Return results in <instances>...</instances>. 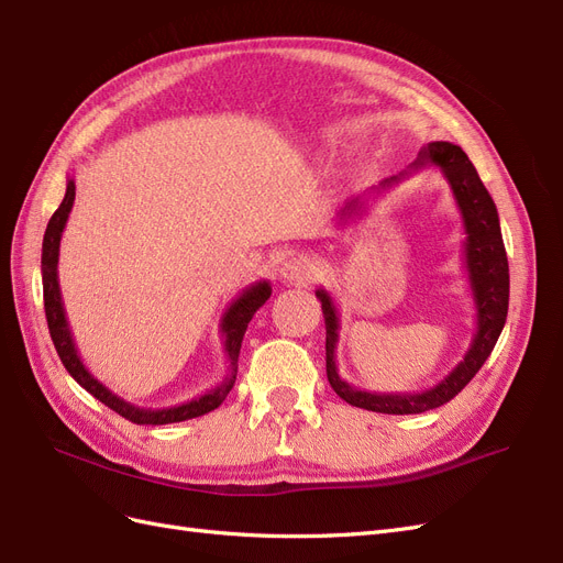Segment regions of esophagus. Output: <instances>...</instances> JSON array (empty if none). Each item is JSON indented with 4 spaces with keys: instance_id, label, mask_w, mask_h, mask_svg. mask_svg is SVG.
Segmentation results:
<instances>
[{
    "instance_id": "obj_1",
    "label": "esophagus",
    "mask_w": 563,
    "mask_h": 563,
    "mask_svg": "<svg viewBox=\"0 0 563 563\" xmlns=\"http://www.w3.org/2000/svg\"><path fill=\"white\" fill-rule=\"evenodd\" d=\"M314 275V263L302 253H291L288 258L282 263L279 267V277L286 284H296V286H305Z\"/></svg>"
}]
</instances>
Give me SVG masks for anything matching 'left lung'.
Returning a JSON list of instances; mask_svg holds the SVG:
<instances>
[{
  "mask_svg": "<svg viewBox=\"0 0 563 563\" xmlns=\"http://www.w3.org/2000/svg\"><path fill=\"white\" fill-rule=\"evenodd\" d=\"M428 166H437L439 172L444 174L453 192V199L457 203L460 218H463V228L467 234L463 242V263L467 269L470 291L474 298L476 333L472 338L470 350L463 356V362H460L449 376L441 383H437L434 387L413 391V395H380V391H366L340 378L338 366H335V347H338V331H340L338 308L327 288H317L323 321H327L329 383L340 399H345L356 408H366V411L408 416V413H424L430 411V408L451 401L457 391L476 376V371L484 366L488 354L498 343L505 319H507L509 265H507V253L503 244L498 209L484 187L479 174H476V168L472 166L470 157L463 152V147L446 141L428 143L420 150L418 159L408 166L406 172H401L399 176L385 178L378 187H373V190L376 192L387 190V187L401 183L404 178ZM364 209H366L364 195L350 199L345 203V209L340 211V223L360 218Z\"/></svg>",
  "mask_w": 563,
  "mask_h": 563,
  "instance_id": "1",
  "label": "left lung"
}]
</instances>
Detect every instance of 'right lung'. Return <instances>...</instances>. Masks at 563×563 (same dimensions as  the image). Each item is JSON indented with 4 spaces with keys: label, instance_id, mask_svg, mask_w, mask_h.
<instances>
[{
    "label": "right lung",
    "instance_id": "1",
    "mask_svg": "<svg viewBox=\"0 0 563 563\" xmlns=\"http://www.w3.org/2000/svg\"><path fill=\"white\" fill-rule=\"evenodd\" d=\"M75 203V178H67L65 187V197L60 201V207L56 213L51 216L46 232H44V244H42V286H44V310H46V323H48V333L51 340H54L56 352L60 356L63 366L67 373L93 395L98 401H103L108 408H112L114 413L122 418L135 422V424H168V422H183L190 418H199L203 413L213 411L220 404L225 401L230 395V389L236 380V362H240V350H242V340L246 333L249 321L253 314L258 312L265 300L272 294L269 282H255L249 288L236 296L230 305L225 314L220 317V335H223V345H225V356L230 371L223 378V383H218L216 387L207 389L203 395H197L195 399H187L176 406H166V408H145V406H135L126 399H122L110 387L100 383L93 373L84 366L81 356L75 347V338L70 333V323H67L65 308H63V298H60V284H58V255H60V236L67 223V216L73 211Z\"/></svg>",
    "mask_w": 563,
    "mask_h": 563
}]
</instances>
